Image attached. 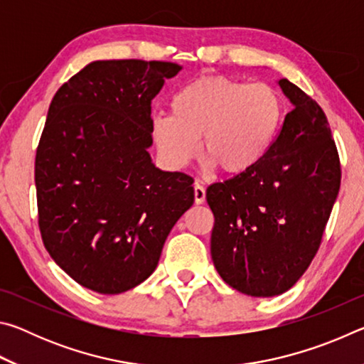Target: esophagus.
<instances>
[{"instance_id":"esophagus-1","label":"esophagus","mask_w":364,"mask_h":364,"mask_svg":"<svg viewBox=\"0 0 364 364\" xmlns=\"http://www.w3.org/2000/svg\"><path fill=\"white\" fill-rule=\"evenodd\" d=\"M194 200L196 204H204L205 202V188L199 183H194Z\"/></svg>"}]
</instances>
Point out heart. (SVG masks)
<instances>
[{
  "label": "heart",
  "mask_w": 364,
  "mask_h": 364,
  "mask_svg": "<svg viewBox=\"0 0 364 364\" xmlns=\"http://www.w3.org/2000/svg\"><path fill=\"white\" fill-rule=\"evenodd\" d=\"M284 115L286 102L271 85L204 75L176 91L171 114L154 117L152 136L170 167L188 165L202 136L208 168L242 175L267 157Z\"/></svg>",
  "instance_id": "1"
}]
</instances>
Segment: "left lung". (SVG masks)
<instances>
[{
    "label": "left lung",
    "instance_id": "obj_1",
    "mask_svg": "<svg viewBox=\"0 0 364 364\" xmlns=\"http://www.w3.org/2000/svg\"><path fill=\"white\" fill-rule=\"evenodd\" d=\"M294 106L255 168L207 189L210 254L226 284L252 297L284 294L310 267L341 188V162L323 109L299 86Z\"/></svg>",
    "mask_w": 364,
    "mask_h": 364
}]
</instances>
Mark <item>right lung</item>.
I'll list each match as a JSON object with an SVG mask.
<instances>
[{
    "label": "right lung",
    "instance_id": "add662e5",
    "mask_svg": "<svg viewBox=\"0 0 364 364\" xmlns=\"http://www.w3.org/2000/svg\"><path fill=\"white\" fill-rule=\"evenodd\" d=\"M183 69L162 60H95L54 95L35 159L46 250L80 286L136 287L193 205V178L152 164L151 102Z\"/></svg>",
    "mask_w": 364,
    "mask_h": 364
}]
</instances>
